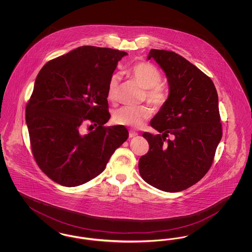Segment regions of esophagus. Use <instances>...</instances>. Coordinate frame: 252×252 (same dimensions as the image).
Listing matches in <instances>:
<instances>
[{
	"label": "esophagus",
	"instance_id": "1",
	"mask_svg": "<svg viewBox=\"0 0 252 252\" xmlns=\"http://www.w3.org/2000/svg\"><path fill=\"white\" fill-rule=\"evenodd\" d=\"M138 135V133L135 131H129V138H134V137H136Z\"/></svg>",
	"mask_w": 252,
	"mask_h": 252
}]
</instances>
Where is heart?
Masks as SVG:
<instances>
[{"instance_id":"b5f03b06","label":"heart","mask_w":252,"mask_h":252,"mask_svg":"<svg viewBox=\"0 0 252 252\" xmlns=\"http://www.w3.org/2000/svg\"><path fill=\"white\" fill-rule=\"evenodd\" d=\"M128 74L145 89V98L149 104L157 108H162L168 100V90L161 83V74L155 65L150 62L142 61L134 63L127 69ZM119 75L114 73L110 76L108 83V99L111 102L116 101L118 96ZM152 114L147 107H123L113 114V122L116 125L139 127Z\"/></svg>"}]
</instances>
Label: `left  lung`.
Wrapping results in <instances>:
<instances>
[{
    "label": "left lung",
    "instance_id": "left-lung-1",
    "mask_svg": "<svg viewBox=\"0 0 252 252\" xmlns=\"http://www.w3.org/2000/svg\"><path fill=\"white\" fill-rule=\"evenodd\" d=\"M167 76L166 104L150 122L159 134L144 132L148 152L140 158L143 180L164 192H180L195 184L213 164L222 138L218 95L212 79L172 51L151 49ZM172 134L173 140H166Z\"/></svg>",
    "mask_w": 252,
    "mask_h": 252
}]
</instances>
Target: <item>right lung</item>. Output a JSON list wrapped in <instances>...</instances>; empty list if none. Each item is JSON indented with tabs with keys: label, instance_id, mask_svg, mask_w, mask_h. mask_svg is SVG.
I'll use <instances>...</instances> for the list:
<instances>
[{
	"label": "right lung",
	"instance_id": "right-lung-1",
	"mask_svg": "<svg viewBox=\"0 0 252 252\" xmlns=\"http://www.w3.org/2000/svg\"><path fill=\"white\" fill-rule=\"evenodd\" d=\"M126 55L81 46L50 60L38 72L25 120L36 164L60 185L75 187L94 179L128 138L124 126H104L110 118L108 80ZM86 120L96 127L84 134Z\"/></svg>",
	"mask_w": 252,
	"mask_h": 252
}]
</instances>
